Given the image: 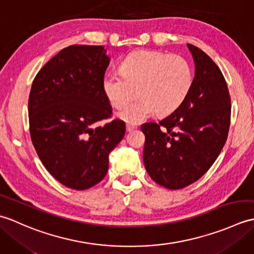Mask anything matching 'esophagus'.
Returning a JSON list of instances; mask_svg holds the SVG:
<instances>
[{
	"label": "esophagus",
	"instance_id": "34e87169",
	"mask_svg": "<svg viewBox=\"0 0 254 254\" xmlns=\"http://www.w3.org/2000/svg\"><path fill=\"white\" fill-rule=\"evenodd\" d=\"M135 128H136L135 124H127V132H131L133 130H135Z\"/></svg>",
	"mask_w": 254,
	"mask_h": 254
}]
</instances>
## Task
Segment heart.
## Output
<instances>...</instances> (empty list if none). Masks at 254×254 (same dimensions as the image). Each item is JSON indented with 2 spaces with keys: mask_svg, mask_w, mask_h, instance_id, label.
<instances>
[{
  "mask_svg": "<svg viewBox=\"0 0 254 254\" xmlns=\"http://www.w3.org/2000/svg\"><path fill=\"white\" fill-rule=\"evenodd\" d=\"M194 80L191 64L171 53L141 50L131 53L121 64V73L104 79V91L124 121L137 123L156 112L166 116L179 108L190 94Z\"/></svg>",
  "mask_w": 254,
  "mask_h": 254,
  "instance_id": "obj_1",
  "label": "heart"
}]
</instances>
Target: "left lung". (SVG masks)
Wrapping results in <instances>:
<instances>
[{
    "label": "left lung",
    "instance_id": "obj_1",
    "mask_svg": "<svg viewBox=\"0 0 254 254\" xmlns=\"http://www.w3.org/2000/svg\"><path fill=\"white\" fill-rule=\"evenodd\" d=\"M188 48L195 63L190 94L171 115L141 127L145 169L170 190L190 186L210 168L230 126L231 100L222 71L197 47L188 44Z\"/></svg>",
    "mask_w": 254,
    "mask_h": 254
}]
</instances>
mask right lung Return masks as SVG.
I'll list each match as a JSON object with an SVG mask.
<instances>
[{
  "mask_svg": "<svg viewBox=\"0 0 254 254\" xmlns=\"http://www.w3.org/2000/svg\"><path fill=\"white\" fill-rule=\"evenodd\" d=\"M110 58L104 46L73 45L46 63L32 82L29 132L41 163L61 185L86 190L104 179L109 154L126 134L104 91Z\"/></svg>",
  "mask_w": 254,
  "mask_h": 254,
  "instance_id": "obj_1",
  "label": "right lung"
}]
</instances>
